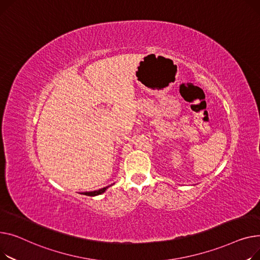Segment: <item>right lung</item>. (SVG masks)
Masks as SVG:
<instances>
[{
  "mask_svg": "<svg viewBox=\"0 0 260 260\" xmlns=\"http://www.w3.org/2000/svg\"><path fill=\"white\" fill-rule=\"evenodd\" d=\"M107 188H108V187L103 188V189H100V190H98V191H93V192H85V193H83V194H85V195H87V196H95V195H100V194L104 193V192L106 191V189H107Z\"/></svg>",
  "mask_w": 260,
  "mask_h": 260,
  "instance_id": "1",
  "label": "right lung"
}]
</instances>
